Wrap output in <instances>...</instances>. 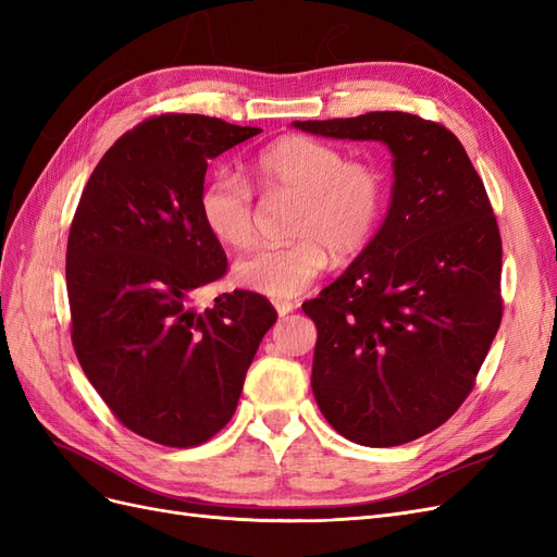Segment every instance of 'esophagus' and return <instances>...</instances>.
<instances>
[{"instance_id": "obj_1", "label": "esophagus", "mask_w": 557, "mask_h": 557, "mask_svg": "<svg viewBox=\"0 0 557 557\" xmlns=\"http://www.w3.org/2000/svg\"><path fill=\"white\" fill-rule=\"evenodd\" d=\"M272 305H274V309H276V313H278V315H288V313L297 307L295 301H290V299H274Z\"/></svg>"}]
</instances>
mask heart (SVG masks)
Here are the masks:
<instances>
[{"mask_svg":"<svg viewBox=\"0 0 557 557\" xmlns=\"http://www.w3.org/2000/svg\"><path fill=\"white\" fill-rule=\"evenodd\" d=\"M252 176L264 195L297 197V239L260 248L234 264V281L244 288L274 299L295 297L325 272L330 252L358 256L374 239L385 207L379 166L346 160L336 146L293 134L260 150ZM199 215L223 246L248 248L256 242V197L239 176L221 172L209 178L199 195Z\"/></svg>","mask_w":557,"mask_h":557,"instance_id":"1","label":"heart"}]
</instances>
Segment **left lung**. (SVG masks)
Wrapping results in <instances>:
<instances>
[{
  "label": "left lung",
  "mask_w": 557,
  "mask_h": 557,
  "mask_svg": "<svg viewBox=\"0 0 557 557\" xmlns=\"http://www.w3.org/2000/svg\"><path fill=\"white\" fill-rule=\"evenodd\" d=\"M330 139L381 141L393 197L346 272L301 305L315 323L311 387L346 440H418L460 409L502 320V239L491 199L450 129L372 111L293 123Z\"/></svg>",
  "instance_id": "8db88e82"
}]
</instances>
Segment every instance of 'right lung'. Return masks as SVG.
Wrapping results in <instances>:
<instances>
[{
  "label": "right lung",
  "instance_id": "add662e5",
  "mask_svg": "<svg viewBox=\"0 0 557 557\" xmlns=\"http://www.w3.org/2000/svg\"><path fill=\"white\" fill-rule=\"evenodd\" d=\"M262 129L164 113L125 132L83 188L66 242L76 358L134 434L190 448L237 409L248 367L276 311L234 290L197 311L227 258L199 215L209 160Z\"/></svg>",
  "mask_w": 557,
  "mask_h": 557
}]
</instances>
